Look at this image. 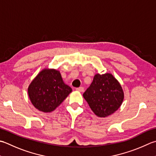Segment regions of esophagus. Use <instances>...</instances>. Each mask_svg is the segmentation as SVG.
<instances>
[{"label": "esophagus", "instance_id": "34e87169", "mask_svg": "<svg viewBox=\"0 0 156 156\" xmlns=\"http://www.w3.org/2000/svg\"><path fill=\"white\" fill-rule=\"evenodd\" d=\"M76 90L79 91V92H83V91H84V88L80 87L76 88Z\"/></svg>", "mask_w": 156, "mask_h": 156}]
</instances>
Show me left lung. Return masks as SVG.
Listing matches in <instances>:
<instances>
[{
	"mask_svg": "<svg viewBox=\"0 0 156 156\" xmlns=\"http://www.w3.org/2000/svg\"><path fill=\"white\" fill-rule=\"evenodd\" d=\"M83 97L94 114L105 118L120 108L124 94L117 79L110 73H106L95 74Z\"/></svg>",
	"mask_w": 156,
	"mask_h": 156,
	"instance_id": "1",
	"label": "left lung"
}]
</instances>
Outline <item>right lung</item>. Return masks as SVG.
Wrapping results in <instances>:
<instances>
[{"label": "right lung", "mask_w": 156, "mask_h": 156, "mask_svg": "<svg viewBox=\"0 0 156 156\" xmlns=\"http://www.w3.org/2000/svg\"><path fill=\"white\" fill-rule=\"evenodd\" d=\"M72 91V88L64 83L59 71L48 68L39 72L27 88L32 105L45 113L55 110Z\"/></svg>", "instance_id": "right-lung-1"}]
</instances>
